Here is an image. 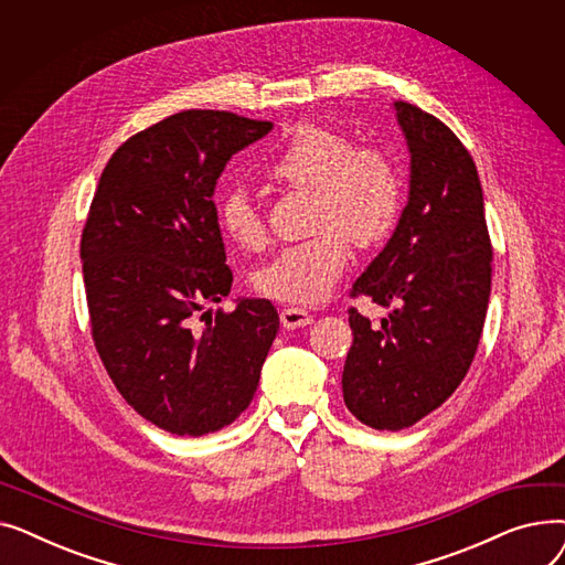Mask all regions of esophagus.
Masks as SVG:
<instances>
[{
  "label": "esophagus",
  "mask_w": 565,
  "mask_h": 565,
  "mask_svg": "<svg viewBox=\"0 0 565 565\" xmlns=\"http://www.w3.org/2000/svg\"><path fill=\"white\" fill-rule=\"evenodd\" d=\"M313 322V316L305 309L298 307H286L281 309V324L286 330H298V328H307V324Z\"/></svg>",
  "instance_id": "obj_1"
}]
</instances>
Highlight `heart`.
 Returning a JSON list of instances; mask_svg holds the SVG:
<instances>
[{
	"label": "heart",
	"mask_w": 565,
	"mask_h": 565,
	"mask_svg": "<svg viewBox=\"0 0 565 565\" xmlns=\"http://www.w3.org/2000/svg\"><path fill=\"white\" fill-rule=\"evenodd\" d=\"M273 183L311 190V228L302 243L281 247L254 275L265 298L318 305L341 279L354 245L371 247L390 235L401 211V178L392 158L373 146L318 124L295 126L265 167ZM224 233L243 249L267 241L263 213L247 190H228L217 205Z\"/></svg>",
	"instance_id": "1"
}]
</instances>
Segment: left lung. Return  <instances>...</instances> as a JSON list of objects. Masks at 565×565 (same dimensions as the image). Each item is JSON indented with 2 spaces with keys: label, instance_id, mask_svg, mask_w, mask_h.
<instances>
[{
  "label": "left lung",
  "instance_id": "left-lung-1",
  "mask_svg": "<svg viewBox=\"0 0 565 565\" xmlns=\"http://www.w3.org/2000/svg\"><path fill=\"white\" fill-rule=\"evenodd\" d=\"M396 121L409 151V194L394 235L352 284L392 307L373 330L350 309L343 401L375 430H403L447 401L477 354L492 279L483 190L462 141L403 100Z\"/></svg>",
  "mask_w": 565,
  "mask_h": 565
}]
</instances>
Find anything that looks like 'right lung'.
<instances>
[{"label":"right lung","mask_w":565,"mask_h":565,"mask_svg":"<svg viewBox=\"0 0 565 565\" xmlns=\"http://www.w3.org/2000/svg\"><path fill=\"white\" fill-rule=\"evenodd\" d=\"M270 130V121L215 109L162 118L116 148L84 224L96 350L126 403L171 435L201 437L241 417L279 332L277 309L258 298L194 328L233 284L217 178Z\"/></svg>","instance_id":"1"}]
</instances>
